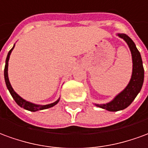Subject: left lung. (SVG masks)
<instances>
[{
  "label": "left lung",
  "instance_id": "1",
  "mask_svg": "<svg viewBox=\"0 0 148 148\" xmlns=\"http://www.w3.org/2000/svg\"><path fill=\"white\" fill-rule=\"evenodd\" d=\"M119 36L126 41L132 52L133 62L132 76L126 88L122 92L119 93L112 102L106 104H96L97 107L104 108L110 112H117L127 108L140 92L144 78L143 61L135 43L126 34H119Z\"/></svg>",
  "mask_w": 148,
  "mask_h": 148
}]
</instances>
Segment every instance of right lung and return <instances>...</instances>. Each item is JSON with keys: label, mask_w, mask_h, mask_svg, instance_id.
Returning <instances> with one entry per match:
<instances>
[{"label": "right lung", "mask_w": 148, "mask_h": 148, "mask_svg": "<svg viewBox=\"0 0 148 148\" xmlns=\"http://www.w3.org/2000/svg\"><path fill=\"white\" fill-rule=\"evenodd\" d=\"M14 48V46L12 47V49L10 50L8 53V56H7V58H6V60H5V72H4V75H5V83H6V86L9 89V92L11 94V96H12V98L14 99V100L16 101V103L18 104L19 106H21V108H25V109L28 110V111H30V112H36V111H39V110H44L47 109V108H52L54 105H56L57 103L59 102V99H57L56 102L52 103H50V104H47V105H36V104H33L32 103H29L28 101H26L25 99H23L21 97L19 96L16 93L14 92V90L12 89V86L10 84L9 80V77H8V65H9V56L12 52V50Z\"/></svg>", "instance_id": "obj_1"}]
</instances>
